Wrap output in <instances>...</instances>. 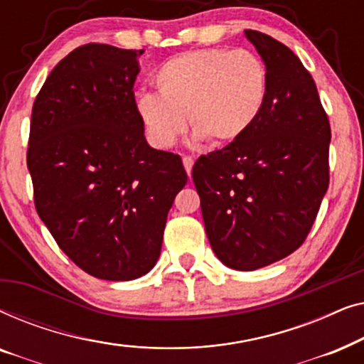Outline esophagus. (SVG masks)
<instances>
[{
    "label": "esophagus",
    "mask_w": 364,
    "mask_h": 364,
    "mask_svg": "<svg viewBox=\"0 0 364 364\" xmlns=\"http://www.w3.org/2000/svg\"><path fill=\"white\" fill-rule=\"evenodd\" d=\"M182 162H183V167H186V171H187V176L191 177L192 167H193V159L188 157V156H183V157H182Z\"/></svg>",
    "instance_id": "34e87169"
}]
</instances>
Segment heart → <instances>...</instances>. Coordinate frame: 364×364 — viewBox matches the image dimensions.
<instances>
[{
	"instance_id": "b5f03b06",
	"label": "heart",
	"mask_w": 364,
	"mask_h": 364,
	"mask_svg": "<svg viewBox=\"0 0 364 364\" xmlns=\"http://www.w3.org/2000/svg\"><path fill=\"white\" fill-rule=\"evenodd\" d=\"M159 92L136 96V111L152 146L168 149L188 124L193 141L223 146L240 139L260 116L268 74L245 49L212 48L182 53L154 74Z\"/></svg>"
}]
</instances>
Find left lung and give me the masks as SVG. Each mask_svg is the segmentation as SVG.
<instances>
[{
    "instance_id": "left-lung-1",
    "label": "left lung",
    "mask_w": 364,
    "mask_h": 364,
    "mask_svg": "<svg viewBox=\"0 0 364 364\" xmlns=\"http://www.w3.org/2000/svg\"><path fill=\"white\" fill-rule=\"evenodd\" d=\"M243 34L267 68L265 102L240 139L198 157L192 178L213 253L252 272L305 242L330 182L331 131L296 54L263 33Z\"/></svg>"
}]
</instances>
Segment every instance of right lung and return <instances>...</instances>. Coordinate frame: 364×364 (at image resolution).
I'll return each instance as SVG.
<instances>
[{
  "label": "right lung",
  "instance_id": "right-lung-1",
  "mask_svg": "<svg viewBox=\"0 0 364 364\" xmlns=\"http://www.w3.org/2000/svg\"><path fill=\"white\" fill-rule=\"evenodd\" d=\"M142 53L96 43L74 49L31 112L28 168L38 215L59 248L101 280L152 270L167 213L187 183L182 159L144 136L132 91Z\"/></svg>",
  "mask_w": 364,
  "mask_h": 364
}]
</instances>
